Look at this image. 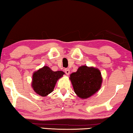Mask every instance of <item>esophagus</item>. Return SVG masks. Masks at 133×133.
Segmentation results:
<instances>
[{
  "mask_svg": "<svg viewBox=\"0 0 133 133\" xmlns=\"http://www.w3.org/2000/svg\"><path fill=\"white\" fill-rule=\"evenodd\" d=\"M65 72L66 75H69V73H70V70L68 68H66L65 69Z\"/></svg>",
  "mask_w": 133,
  "mask_h": 133,
  "instance_id": "1",
  "label": "esophagus"
}]
</instances>
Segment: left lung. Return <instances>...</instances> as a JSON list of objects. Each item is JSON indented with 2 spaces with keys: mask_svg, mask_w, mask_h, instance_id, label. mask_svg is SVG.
<instances>
[{
  "mask_svg": "<svg viewBox=\"0 0 133 133\" xmlns=\"http://www.w3.org/2000/svg\"><path fill=\"white\" fill-rule=\"evenodd\" d=\"M70 79L77 95L82 99L90 97L100 89L102 82L101 73L98 69L80 66L70 75Z\"/></svg>",
  "mask_w": 133,
  "mask_h": 133,
  "instance_id": "8db88e82",
  "label": "left lung"
}]
</instances>
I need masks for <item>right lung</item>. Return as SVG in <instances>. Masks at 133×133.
<instances>
[{"label":"right lung","mask_w":133,"mask_h":133,"mask_svg":"<svg viewBox=\"0 0 133 133\" xmlns=\"http://www.w3.org/2000/svg\"><path fill=\"white\" fill-rule=\"evenodd\" d=\"M64 74L61 71H53L49 67L44 66L34 73L32 87L37 94L46 96L52 92L57 80Z\"/></svg>","instance_id":"1"}]
</instances>
